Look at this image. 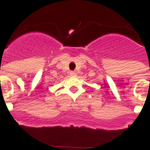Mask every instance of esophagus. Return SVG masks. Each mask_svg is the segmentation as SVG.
<instances>
[{"instance_id":"1","label":"esophagus","mask_w":150,"mask_h":150,"mask_svg":"<svg viewBox=\"0 0 150 150\" xmlns=\"http://www.w3.org/2000/svg\"><path fill=\"white\" fill-rule=\"evenodd\" d=\"M70 75H71V76H76V73L74 72V71H71V72L70 73Z\"/></svg>"}]
</instances>
